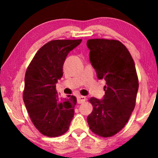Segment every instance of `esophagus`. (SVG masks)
I'll use <instances>...</instances> for the list:
<instances>
[{"label":"esophagus","instance_id":"esophagus-1","mask_svg":"<svg viewBox=\"0 0 158 158\" xmlns=\"http://www.w3.org/2000/svg\"><path fill=\"white\" fill-rule=\"evenodd\" d=\"M85 100H86V98H85V96H81L77 97V103H79V104H80V103H83L85 102Z\"/></svg>","mask_w":158,"mask_h":158}]
</instances>
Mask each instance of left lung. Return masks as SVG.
Returning <instances> with one entry per match:
<instances>
[{
  "label": "left lung",
  "instance_id": "left-lung-1",
  "mask_svg": "<svg viewBox=\"0 0 158 158\" xmlns=\"http://www.w3.org/2000/svg\"><path fill=\"white\" fill-rule=\"evenodd\" d=\"M87 46L97 77L106 83L103 100L89 99L93 111L88 124L96 135L112 137L126 125L135 107L139 81L135 62L118 40L93 39L87 41Z\"/></svg>",
  "mask_w": 158,
  "mask_h": 158
}]
</instances>
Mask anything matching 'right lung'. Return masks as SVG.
<instances>
[{"label": "right lung", "mask_w": 158, "mask_h": 158, "mask_svg": "<svg viewBox=\"0 0 158 158\" xmlns=\"http://www.w3.org/2000/svg\"><path fill=\"white\" fill-rule=\"evenodd\" d=\"M82 40H57L41 47L25 74L23 99L34 127L49 137L61 136L69 129L77 100L74 96L60 98L56 83L63 75L67 55Z\"/></svg>", "instance_id": "add662e5"}]
</instances>
